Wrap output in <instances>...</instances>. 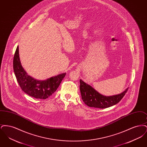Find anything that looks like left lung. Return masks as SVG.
Here are the masks:
<instances>
[{"instance_id":"8db88e82","label":"left lung","mask_w":147,"mask_h":147,"mask_svg":"<svg viewBox=\"0 0 147 147\" xmlns=\"http://www.w3.org/2000/svg\"><path fill=\"white\" fill-rule=\"evenodd\" d=\"M128 88L120 94L111 96L101 94L89 84L80 80V91L85 104L89 107L105 109L117 104L124 96Z\"/></svg>"}]
</instances>
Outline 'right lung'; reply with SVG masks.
<instances>
[{
  "mask_svg": "<svg viewBox=\"0 0 147 147\" xmlns=\"http://www.w3.org/2000/svg\"><path fill=\"white\" fill-rule=\"evenodd\" d=\"M14 74L22 90L36 98L46 99L52 95L58 88L66 73H61L45 80H37L30 76L21 65L19 46L17 47L13 60Z\"/></svg>",
  "mask_w": 147,
  "mask_h": 147,
  "instance_id": "right-lung-1",
  "label": "right lung"
}]
</instances>
